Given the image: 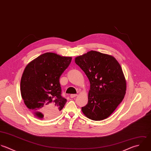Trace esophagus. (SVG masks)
Instances as JSON below:
<instances>
[{
  "mask_svg": "<svg viewBox=\"0 0 151 151\" xmlns=\"http://www.w3.org/2000/svg\"><path fill=\"white\" fill-rule=\"evenodd\" d=\"M76 96H77V94H71V95H70V97L71 98H73L76 97Z\"/></svg>",
  "mask_w": 151,
  "mask_h": 151,
  "instance_id": "obj_1",
  "label": "esophagus"
}]
</instances>
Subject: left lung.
I'll use <instances>...</instances> for the list:
<instances>
[{
  "label": "left lung",
  "instance_id": "1",
  "mask_svg": "<svg viewBox=\"0 0 151 151\" xmlns=\"http://www.w3.org/2000/svg\"><path fill=\"white\" fill-rule=\"evenodd\" d=\"M75 63L90 82L88 102L82 107L90 119L101 121L109 117L122 101L127 84L121 65L109 55L91 50L75 58Z\"/></svg>",
  "mask_w": 151,
  "mask_h": 151
}]
</instances>
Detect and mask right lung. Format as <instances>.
<instances>
[{
	"mask_svg": "<svg viewBox=\"0 0 151 151\" xmlns=\"http://www.w3.org/2000/svg\"><path fill=\"white\" fill-rule=\"evenodd\" d=\"M71 60V57L47 52L25 68L20 81L21 95L37 118H52L64 107L67 100L62 96L59 79Z\"/></svg>",
	"mask_w": 151,
	"mask_h": 151,
	"instance_id": "right-lung-1",
	"label": "right lung"
}]
</instances>
